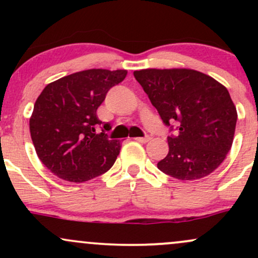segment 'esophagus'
<instances>
[{"mask_svg":"<svg viewBox=\"0 0 258 258\" xmlns=\"http://www.w3.org/2000/svg\"><path fill=\"white\" fill-rule=\"evenodd\" d=\"M135 139L137 142H139V143H147V142H149L152 138H150L149 136H146V137H137V138H135Z\"/></svg>","mask_w":258,"mask_h":258,"instance_id":"1","label":"esophagus"}]
</instances>
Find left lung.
Segmentation results:
<instances>
[{"label":"left lung","instance_id":"8db88e82","mask_svg":"<svg viewBox=\"0 0 258 258\" xmlns=\"http://www.w3.org/2000/svg\"><path fill=\"white\" fill-rule=\"evenodd\" d=\"M166 126L168 154L158 168L180 180L203 178L226 159L235 132L236 108L214 78L191 69H144L133 73Z\"/></svg>","mask_w":258,"mask_h":258}]
</instances>
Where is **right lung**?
Wrapping results in <instances>:
<instances>
[{
  "label": "right lung",
  "instance_id": "1",
  "mask_svg": "<svg viewBox=\"0 0 258 258\" xmlns=\"http://www.w3.org/2000/svg\"><path fill=\"white\" fill-rule=\"evenodd\" d=\"M126 70L90 69L51 82L43 88L30 117V135L41 162L64 180L82 183L110 170L120 153L117 139H108L110 123L97 109ZM98 125H103L100 134Z\"/></svg>",
  "mask_w": 258,
  "mask_h": 258
}]
</instances>
